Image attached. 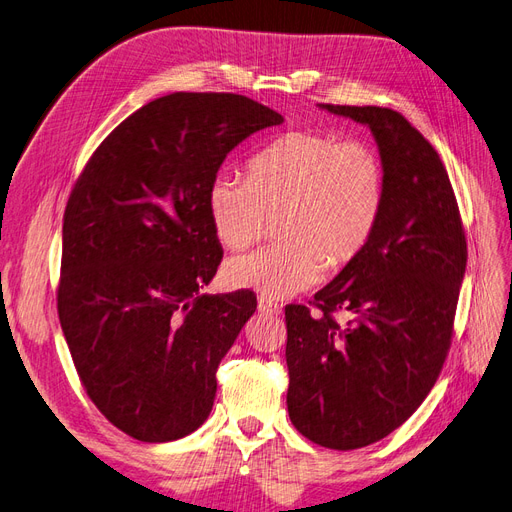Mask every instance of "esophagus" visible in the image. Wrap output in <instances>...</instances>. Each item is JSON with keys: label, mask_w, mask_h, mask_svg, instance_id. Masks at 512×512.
<instances>
[{"label": "esophagus", "mask_w": 512, "mask_h": 512, "mask_svg": "<svg viewBox=\"0 0 512 512\" xmlns=\"http://www.w3.org/2000/svg\"><path fill=\"white\" fill-rule=\"evenodd\" d=\"M258 312L265 314V316H280L282 314V307L277 305V303H273L267 297H260L258 299Z\"/></svg>", "instance_id": "obj_1"}]
</instances>
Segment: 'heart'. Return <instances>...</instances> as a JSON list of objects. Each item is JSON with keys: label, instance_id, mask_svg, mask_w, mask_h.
<instances>
[{"label": "heart", "instance_id": "heart-1", "mask_svg": "<svg viewBox=\"0 0 512 512\" xmlns=\"http://www.w3.org/2000/svg\"><path fill=\"white\" fill-rule=\"evenodd\" d=\"M384 196L378 153L324 132H288L250 160L247 179L218 175L207 192L215 237L243 250L280 215V243L235 256L224 265L232 290L288 299L314 288L324 269L344 267L367 245Z\"/></svg>", "mask_w": 512, "mask_h": 512}]
</instances>
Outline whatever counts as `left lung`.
<instances>
[{
  "label": "left lung",
  "instance_id": "obj_1",
  "mask_svg": "<svg viewBox=\"0 0 512 512\" xmlns=\"http://www.w3.org/2000/svg\"><path fill=\"white\" fill-rule=\"evenodd\" d=\"M318 106L369 128L384 196L367 245L316 292L320 312L286 307V404L307 440L352 451L406 423L436 384L468 250L438 151L404 115ZM333 311H344L347 322L337 323Z\"/></svg>",
  "mask_w": 512,
  "mask_h": 512
}]
</instances>
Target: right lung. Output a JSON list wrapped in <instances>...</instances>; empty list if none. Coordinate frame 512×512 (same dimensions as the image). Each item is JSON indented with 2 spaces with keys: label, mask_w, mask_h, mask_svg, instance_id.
I'll return each instance as SVG.
<instances>
[{
  "label": "right lung",
  "mask_w": 512,
  "mask_h": 512,
  "mask_svg": "<svg viewBox=\"0 0 512 512\" xmlns=\"http://www.w3.org/2000/svg\"><path fill=\"white\" fill-rule=\"evenodd\" d=\"M282 123L245 96L179 91L121 121L74 185L61 331L91 401L136 440H179L213 408L215 371L256 297L200 294L222 260L207 192L232 149Z\"/></svg>",
  "instance_id": "add662e5"
}]
</instances>
